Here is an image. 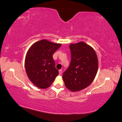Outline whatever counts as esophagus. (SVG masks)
I'll return each instance as SVG.
<instances>
[{
	"label": "esophagus",
	"instance_id": "34e87169",
	"mask_svg": "<svg viewBox=\"0 0 122 122\" xmlns=\"http://www.w3.org/2000/svg\"><path fill=\"white\" fill-rule=\"evenodd\" d=\"M58 72H59V75H61V74H62V70H59V71H58Z\"/></svg>",
	"mask_w": 122,
	"mask_h": 122
}]
</instances>
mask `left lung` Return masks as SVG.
<instances>
[{"mask_svg": "<svg viewBox=\"0 0 122 122\" xmlns=\"http://www.w3.org/2000/svg\"><path fill=\"white\" fill-rule=\"evenodd\" d=\"M71 61L62 74L66 87L72 92H78L92 83L98 69L97 55L93 47L84 42L69 45Z\"/></svg>", "mask_w": 122, "mask_h": 122, "instance_id": "left-lung-1", "label": "left lung"}]
</instances>
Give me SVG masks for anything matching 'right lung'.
Here are the masks:
<instances>
[{
  "mask_svg": "<svg viewBox=\"0 0 122 122\" xmlns=\"http://www.w3.org/2000/svg\"><path fill=\"white\" fill-rule=\"evenodd\" d=\"M61 45L45 39L34 43L25 59V68L28 78L42 89L49 87L58 75L52 55Z\"/></svg>",
  "mask_w": 122,
  "mask_h": 122,
  "instance_id": "right-lung-1",
  "label": "right lung"
}]
</instances>
